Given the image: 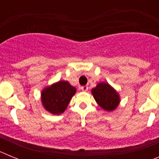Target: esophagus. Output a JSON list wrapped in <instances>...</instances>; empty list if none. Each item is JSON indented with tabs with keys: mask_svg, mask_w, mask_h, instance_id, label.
<instances>
[{
	"mask_svg": "<svg viewBox=\"0 0 159 159\" xmlns=\"http://www.w3.org/2000/svg\"><path fill=\"white\" fill-rule=\"evenodd\" d=\"M80 89L82 90L83 92H87L88 89V86H82V87H80Z\"/></svg>",
	"mask_w": 159,
	"mask_h": 159,
	"instance_id": "34e87169",
	"label": "esophagus"
}]
</instances>
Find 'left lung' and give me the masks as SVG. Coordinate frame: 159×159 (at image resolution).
<instances>
[{
	"label": "left lung",
	"mask_w": 159,
	"mask_h": 159,
	"mask_svg": "<svg viewBox=\"0 0 159 159\" xmlns=\"http://www.w3.org/2000/svg\"><path fill=\"white\" fill-rule=\"evenodd\" d=\"M92 93L97 103L105 111L115 110L119 103V96L116 91L107 83H99L93 88Z\"/></svg>",
	"instance_id": "left-lung-1"
}]
</instances>
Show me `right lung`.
I'll use <instances>...</instances> for the list:
<instances>
[{"label":"right lung","mask_w":159,"mask_h":159,"mask_svg":"<svg viewBox=\"0 0 159 159\" xmlns=\"http://www.w3.org/2000/svg\"><path fill=\"white\" fill-rule=\"evenodd\" d=\"M75 92L76 89L67 81H59L43 90L41 100L43 107L50 113L60 115L65 111Z\"/></svg>","instance_id":"obj_1"}]
</instances>
